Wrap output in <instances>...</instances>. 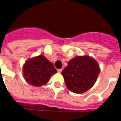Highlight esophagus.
<instances>
[{"label":"esophagus","mask_w":121,"mask_h":121,"mask_svg":"<svg viewBox=\"0 0 121 121\" xmlns=\"http://www.w3.org/2000/svg\"><path fill=\"white\" fill-rule=\"evenodd\" d=\"M62 69H59L57 70V72L59 73H60L62 72Z\"/></svg>","instance_id":"34e87169"}]
</instances>
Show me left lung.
Returning <instances> with one entry per match:
<instances>
[{
  "label": "left lung",
  "mask_w": 121,
  "mask_h": 121,
  "mask_svg": "<svg viewBox=\"0 0 121 121\" xmlns=\"http://www.w3.org/2000/svg\"><path fill=\"white\" fill-rule=\"evenodd\" d=\"M99 71V66L96 60L84 55L71 59L61 74L68 89L74 93L82 94L94 85Z\"/></svg>",
  "instance_id": "1"
}]
</instances>
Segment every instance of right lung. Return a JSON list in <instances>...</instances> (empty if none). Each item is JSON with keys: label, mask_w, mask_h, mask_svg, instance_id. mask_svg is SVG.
<instances>
[{"label": "right lung", "mask_w": 121, "mask_h": 121, "mask_svg": "<svg viewBox=\"0 0 121 121\" xmlns=\"http://www.w3.org/2000/svg\"><path fill=\"white\" fill-rule=\"evenodd\" d=\"M23 77L30 85L41 87L50 80L57 73L53 64L43 55L27 60L23 67Z\"/></svg>", "instance_id": "1"}]
</instances>
